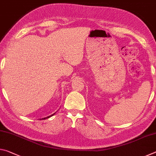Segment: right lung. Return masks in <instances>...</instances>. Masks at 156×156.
Here are the masks:
<instances>
[{"label": "right lung", "instance_id": "1", "mask_svg": "<svg viewBox=\"0 0 156 156\" xmlns=\"http://www.w3.org/2000/svg\"><path fill=\"white\" fill-rule=\"evenodd\" d=\"M55 113H53V114H51V115H49V116H47V117H45V118H42V119H41V120H45V119H47V118H50V117H51L52 115H54Z\"/></svg>", "mask_w": 156, "mask_h": 156}]
</instances>
